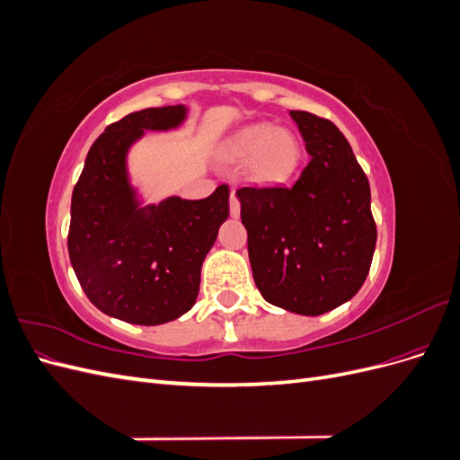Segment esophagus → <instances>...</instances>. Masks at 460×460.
<instances>
[{
    "label": "esophagus",
    "mask_w": 460,
    "mask_h": 460,
    "mask_svg": "<svg viewBox=\"0 0 460 460\" xmlns=\"http://www.w3.org/2000/svg\"><path fill=\"white\" fill-rule=\"evenodd\" d=\"M230 215L240 217V201H238V198H235V191L230 193Z\"/></svg>",
    "instance_id": "obj_1"
}]
</instances>
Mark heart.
Masks as SVG:
<instances>
[{"mask_svg": "<svg viewBox=\"0 0 460 460\" xmlns=\"http://www.w3.org/2000/svg\"><path fill=\"white\" fill-rule=\"evenodd\" d=\"M226 157L245 163L249 174L261 184H280L296 171L299 144L288 130L272 124H252L230 137Z\"/></svg>", "mask_w": 460, "mask_h": 460, "instance_id": "1", "label": "heart"}]
</instances>
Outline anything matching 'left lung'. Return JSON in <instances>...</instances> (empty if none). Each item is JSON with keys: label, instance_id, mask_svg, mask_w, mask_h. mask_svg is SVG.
<instances>
[{"label": "left lung", "instance_id": "obj_1", "mask_svg": "<svg viewBox=\"0 0 460 460\" xmlns=\"http://www.w3.org/2000/svg\"><path fill=\"white\" fill-rule=\"evenodd\" d=\"M311 155L291 186L240 188L247 252L261 296L316 316L365 284L376 247L370 184L333 122L289 111Z\"/></svg>", "mask_w": 460, "mask_h": 460}]
</instances>
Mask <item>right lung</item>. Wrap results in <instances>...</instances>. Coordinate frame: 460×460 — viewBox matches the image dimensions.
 Returning a JSON list of instances; mask_svg holds the SVG:
<instances>
[{
    "mask_svg": "<svg viewBox=\"0 0 460 460\" xmlns=\"http://www.w3.org/2000/svg\"><path fill=\"white\" fill-rule=\"evenodd\" d=\"M188 107L130 113L109 124L88 151L71 201L68 257L88 299L130 324L157 326L188 313L201 264L228 218V186L205 199L142 205L128 176V151L146 130H172Z\"/></svg>",
    "mask_w": 460,
    "mask_h": 460,
    "instance_id": "1",
    "label": "right lung"
}]
</instances>
